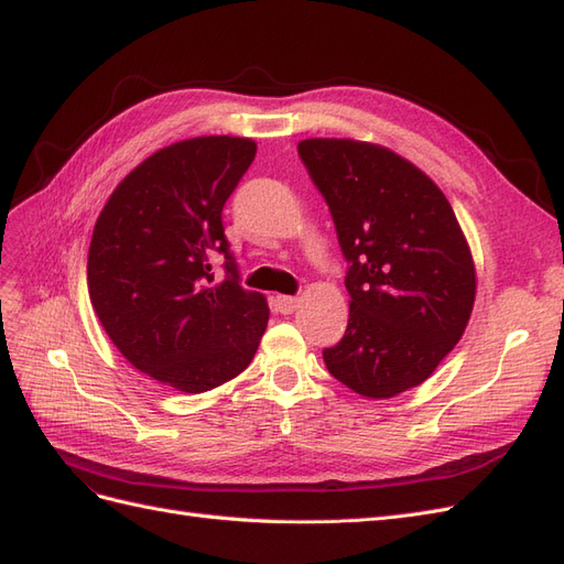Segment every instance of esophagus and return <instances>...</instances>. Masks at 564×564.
<instances>
[{
	"instance_id": "1",
	"label": "esophagus",
	"mask_w": 564,
	"mask_h": 564,
	"mask_svg": "<svg viewBox=\"0 0 564 564\" xmlns=\"http://www.w3.org/2000/svg\"><path fill=\"white\" fill-rule=\"evenodd\" d=\"M296 305H299V299H296V296H278V299H275V308H278V313H282V315L294 313Z\"/></svg>"
}]
</instances>
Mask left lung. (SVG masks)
I'll use <instances>...</instances> for the list:
<instances>
[{
	"label": "left lung",
	"instance_id": "8db88e82",
	"mask_svg": "<svg viewBox=\"0 0 564 564\" xmlns=\"http://www.w3.org/2000/svg\"><path fill=\"white\" fill-rule=\"evenodd\" d=\"M299 158L348 261V327L322 350L324 365L373 400L423 383L458 344L475 301L473 256L452 204L381 145L308 139Z\"/></svg>",
	"mask_w": 564,
	"mask_h": 564
}]
</instances>
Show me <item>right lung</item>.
<instances>
[{
    "instance_id": "right-lung-1",
    "label": "right lung",
    "mask_w": 564,
    "mask_h": 564,
    "mask_svg": "<svg viewBox=\"0 0 564 564\" xmlns=\"http://www.w3.org/2000/svg\"><path fill=\"white\" fill-rule=\"evenodd\" d=\"M256 143L199 135L158 150L115 187L87 263L89 296L127 360L181 392L235 379L253 360L268 303L240 284L224 207ZM225 261L227 278L213 275Z\"/></svg>"
}]
</instances>
